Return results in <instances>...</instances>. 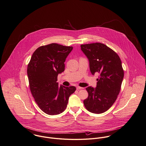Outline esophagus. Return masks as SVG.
I'll return each instance as SVG.
<instances>
[{
	"label": "esophagus",
	"instance_id": "esophagus-1",
	"mask_svg": "<svg viewBox=\"0 0 146 146\" xmlns=\"http://www.w3.org/2000/svg\"><path fill=\"white\" fill-rule=\"evenodd\" d=\"M83 89V88L80 87V86H77V90H80V89Z\"/></svg>",
	"mask_w": 146,
	"mask_h": 146
}]
</instances>
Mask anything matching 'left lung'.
Instances as JSON below:
<instances>
[{
  "label": "left lung",
  "mask_w": 146,
  "mask_h": 146,
  "mask_svg": "<svg viewBox=\"0 0 146 146\" xmlns=\"http://www.w3.org/2000/svg\"><path fill=\"white\" fill-rule=\"evenodd\" d=\"M80 47L89 60L92 74L99 73L96 87L86 88L88 97L84 105L89 111L102 113L111 108L120 93L124 76L121 60L115 52L103 43L81 44Z\"/></svg>",
  "instance_id": "8db88e82"
}]
</instances>
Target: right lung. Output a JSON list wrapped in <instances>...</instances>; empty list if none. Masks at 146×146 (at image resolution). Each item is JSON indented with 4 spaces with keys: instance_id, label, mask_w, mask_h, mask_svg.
<instances>
[{
    "instance_id": "1",
    "label": "right lung",
    "mask_w": 146,
    "mask_h": 146,
    "mask_svg": "<svg viewBox=\"0 0 146 146\" xmlns=\"http://www.w3.org/2000/svg\"><path fill=\"white\" fill-rule=\"evenodd\" d=\"M72 46L57 43L42 46L33 53L27 66L30 89L40 109L50 115H58L67 106L69 97L76 90L74 86H58V74L64 70V62Z\"/></svg>"
}]
</instances>
